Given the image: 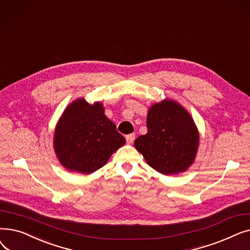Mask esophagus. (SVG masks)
<instances>
[{
    "label": "esophagus",
    "instance_id": "esophagus-1",
    "mask_svg": "<svg viewBox=\"0 0 250 250\" xmlns=\"http://www.w3.org/2000/svg\"><path fill=\"white\" fill-rule=\"evenodd\" d=\"M135 134H129L127 136H125V140L127 142V144H132L135 141Z\"/></svg>",
    "mask_w": 250,
    "mask_h": 250
}]
</instances>
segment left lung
I'll return each mask as SVG.
<instances>
[{
  "mask_svg": "<svg viewBox=\"0 0 250 250\" xmlns=\"http://www.w3.org/2000/svg\"><path fill=\"white\" fill-rule=\"evenodd\" d=\"M148 133L135 141L147 163L164 175L185 172L194 162L200 136L188 111L174 100L164 99L150 107Z\"/></svg>",
  "mask_w": 250,
  "mask_h": 250,
  "instance_id": "8db88e82",
  "label": "left lung"
}]
</instances>
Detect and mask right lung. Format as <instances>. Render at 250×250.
I'll return each instance as SVG.
<instances>
[{
	"label": "right lung",
	"instance_id": "right-lung-1",
	"mask_svg": "<svg viewBox=\"0 0 250 250\" xmlns=\"http://www.w3.org/2000/svg\"><path fill=\"white\" fill-rule=\"evenodd\" d=\"M125 140L104 114L100 102L79 98L62 112L55 129L54 148L60 163L70 171L93 173L106 164Z\"/></svg>",
	"mask_w": 250,
	"mask_h": 250
}]
</instances>
